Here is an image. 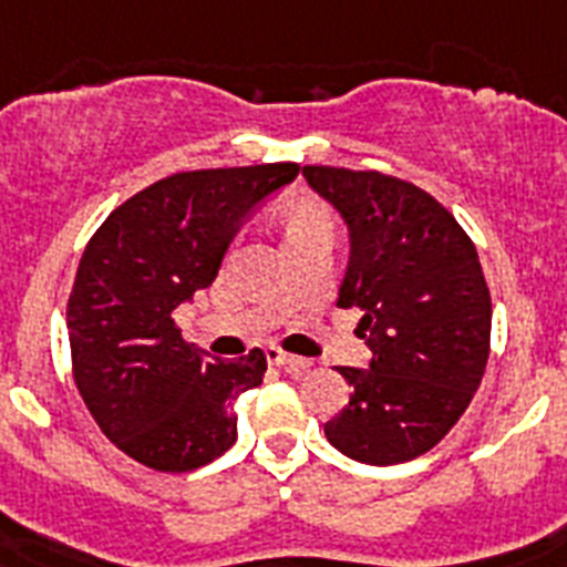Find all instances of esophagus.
I'll use <instances>...</instances> for the list:
<instances>
[{"label":"esophagus","mask_w":567,"mask_h":567,"mask_svg":"<svg viewBox=\"0 0 567 567\" xmlns=\"http://www.w3.org/2000/svg\"><path fill=\"white\" fill-rule=\"evenodd\" d=\"M266 359L272 364H278V368H287L289 373H307L310 371V362L301 357H292V353H287V350L275 348V344H269L266 348Z\"/></svg>","instance_id":"esophagus-1"}]
</instances>
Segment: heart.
Wrapping results in <instances>:
<instances>
[{
  "mask_svg": "<svg viewBox=\"0 0 567 567\" xmlns=\"http://www.w3.org/2000/svg\"><path fill=\"white\" fill-rule=\"evenodd\" d=\"M287 237H298V234H316L330 231V214L316 203H295L287 210Z\"/></svg>",
  "mask_w": 567,
  "mask_h": 567,
  "instance_id": "1",
  "label": "heart"
}]
</instances>
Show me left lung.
<instances>
[{
    "label": "left lung",
    "instance_id": "8db88e82",
    "mask_svg": "<svg viewBox=\"0 0 567 567\" xmlns=\"http://www.w3.org/2000/svg\"><path fill=\"white\" fill-rule=\"evenodd\" d=\"M303 179L348 226L336 303L362 310L368 368L324 423L341 455L391 466L425 455L461 420L489 357L493 303L478 251L457 219L411 182L377 171L307 165Z\"/></svg>",
    "mask_w": 567,
    "mask_h": 567
}]
</instances>
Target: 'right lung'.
<instances>
[{
  "label": "right lung",
  "mask_w": 567,
  "mask_h": 567,
  "mask_svg": "<svg viewBox=\"0 0 567 567\" xmlns=\"http://www.w3.org/2000/svg\"><path fill=\"white\" fill-rule=\"evenodd\" d=\"M295 176L292 162L173 173L112 210L83 251L65 310L74 382L101 432L150 470H196L237 441L231 405L264 382V350L217 362L185 344L173 312Z\"/></svg>",
  "instance_id": "1"
}]
</instances>
